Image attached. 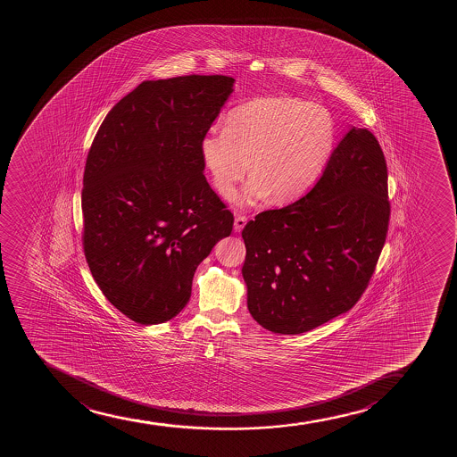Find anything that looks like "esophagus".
I'll return each instance as SVG.
<instances>
[{"label":"esophagus","mask_w":457,"mask_h":457,"mask_svg":"<svg viewBox=\"0 0 457 457\" xmlns=\"http://www.w3.org/2000/svg\"><path fill=\"white\" fill-rule=\"evenodd\" d=\"M245 224H247V216L237 213V218H235V231L239 233L245 227Z\"/></svg>","instance_id":"34e87169"}]
</instances>
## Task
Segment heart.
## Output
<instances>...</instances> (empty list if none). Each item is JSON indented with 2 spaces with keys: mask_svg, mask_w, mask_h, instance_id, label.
I'll list each match as a JSON object with an SVG mask.
<instances>
[{
  "mask_svg": "<svg viewBox=\"0 0 457 457\" xmlns=\"http://www.w3.org/2000/svg\"><path fill=\"white\" fill-rule=\"evenodd\" d=\"M334 142V121L325 108L297 97H263L235 108L226 125L210 126L200 146L220 194H230L252 166L254 175L233 198L254 204L271 192L276 201L308 192Z\"/></svg>",
  "mask_w": 457,
  "mask_h": 457,
  "instance_id": "1",
  "label": "heart"
}]
</instances>
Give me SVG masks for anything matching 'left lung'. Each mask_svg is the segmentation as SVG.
I'll return each instance as SVG.
<instances>
[{
	"mask_svg": "<svg viewBox=\"0 0 457 457\" xmlns=\"http://www.w3.org/2000/svg\"><path fill=\"white\" fill-rule=\"evenodd\" d=\"M388 220L383 149L372 132L352 128L303 198L244 227L253 319L294 336L347 312L375 273Z\"/></svg>",
	"mask_w": 457,
	"mask_h": 457,
	"instance_id": "obj_1",
	"label": "left lung"
}]
</instances>
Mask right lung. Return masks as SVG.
Instances as JSON below:
<instances>
[{
  "label": "right lung",
  "mask_w": 457,
  "mask_h": 457,
  "mask_svg": "<svg viewBox=\"0 0 457 457\" xmlns=\"http://www.w3.org/2000/svg\"><path fill=\"white\" fill-rule=\"evenodd\" d=\"M233 82L220 74L145 80L112 106L89 147L85 259L111 304L140 325L183 310L196 267L233 230L200 146Z\"/></svg>",
  "instance_id": "obj_1"
}]
</instances>
